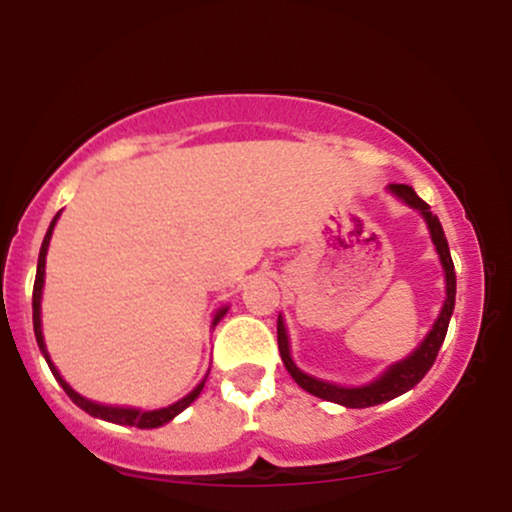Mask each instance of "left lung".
Returning a JSON list of instances; mask_svg holds the SVG:
<instances>
[{
    "label": "left lung",
    "mask_w": 512,
    "mask_h": 512,
    "mask_svg": "<svg viewBox=\"0 0 512 512\" xmlns=\"http://www.w3.org/2000/svg\"><path fill=\"white\" fill-rule=\"evenodd\" d=\"M390 190L395 192V195L402 199V202H407L409 207L419 209L421 214H424L428 228H431L433 245H436L440 262H443V269H445V289H448V298H445V305H443V310H440V317L436 320V325H433V330L428 332L424 344H421L419 349H416L409 358H404V361L395 363V366L387 370L383 378L375 380V383H370L366 387H339V385L322 383V380L310 378V375H305L296 368V363L291 361V354H289V337H286L284 322H281V317L276 320V339H279V354H281V358H284V366L291 373V378L296 380V383L301 385L303 390H308L310 395L327 399V402H334V404H344V407H351V409L375 407V404L390 402V399L404 395V392L411 390V387L419 383V380L424 378L428 370H431L433 361H436L440 344H443L445 334H448L452 308H455V264H452L448 240H445L443 226H440L438 216H433L431 211H428V204L419 195H416V192L411 190L409 185H399V182H392Z\"/></svg>",
    "instance_id": "left-lung-1"
}]
</instances>
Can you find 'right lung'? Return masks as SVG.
Listing matches in <instances>:
<instances>
[{"mask_svg":"<svg viewBox=\"0 0 512 512\" xmlns=\"http://www.w3.org/2000/svg\"><path fill=\"white\" fill-rule=\"evenodd\" d=\"M57 216H60V214H57ZM57 216H55V219H52L50 228H48V233H45L43 245H40L38 272H35V284H33V330H35V339H38L40 351H43L45 361H48V366H50V370H52V375H55V378L60 380V385L64 387V392H67L69 399H72V402L76 404V407H81L84 411H88V414H91V416H98V419L113 421V424H122V426H137V428H156V426L168 424V421L173 419V416H178L182 409H187V407H190L192 402H195V399L199 397V392H202L204 380H207V378H204L202 383H199V385L195 387V390L190 392V395L182 397L180 402L170 404V407H166V409L139 411V409H125V407H103V404H96V402H91V399H84L81 395H76V392L72 390V387H69L67 383H64L62 375L57 373V368L52 366V363H50V356H48V351H45V342H43V330H40V296H43L45 255H48L50 236H52V228H55V223H57ZM223 315H226V308H223V310H219V313H216V317H214V325H216V322L221 320Z\"/></svg>","mask_w":512,"mask_h":512,"instance_id":"1","label":"right lung"}]
</instances>
